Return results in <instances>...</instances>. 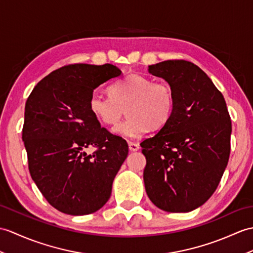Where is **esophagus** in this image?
<instances>
[{
	"label": "esophagus",
	"mask_w": 253,
	"mask_h": 253,
	"mask_svg": "<svg viewBox=\"0 0 253 253\" xmlns=\"http://www.w3.org/2000/svg\"><path fill=\"white\" fill-rule=\"evenodd\" d=\"M128 145H129V150H130V151H133V152H136V151H138V150L140 149L139 144H138V143H136V142H129V143H128Z\"/></svg>",
	"instance_id": "34e87169"
}]
</instances>
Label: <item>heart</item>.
<instances>
[{"label": "heart", "mask_w": 253, "mask_h": 253, "mask_svg": "<svg viewBox=\"0 0 253 253\" xmlns=\"http://www.w3.org/2000/svg\"><path fill=\"white\" fill-rule=\"evenodd\" d=\"M90 112L105 125H114L125 113L128 119L113 132L138 138L148 129L157 130L169 121L174 108L173 91L166 82H153L146 76L130 74L110 87V95L93 91L88 101Z\"/></svg>", "instance_id": "heart-1"}]
</instances>
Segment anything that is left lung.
Listing matches in <instances>:
<instances>
[{
  "instance_id": "obj_1",
  "label": "left lung",
  "mask_w": 253,
  "mask_h": 253,
  "mask_svg": "<svg viewBox=\"0 0 253 253\" xmlns=\"http://www.w3.org/2000/svg\"><path fill=\"white\" fill-rule=\"evenodd\" d=\"M149 72L171 86L174 108L161 130L140 143L145 191L160 209L189 212L208 201L224 173L231 117L224 97L196 64L167 60Z\"/></svg>"
}]
</instances>
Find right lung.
<instances>
[{"label":"right lung","instance_id":"add662e5","mask_svg":"<svg viewBox=\"0 0 253 253\" xmlns=\"http://www.w3.org/2000/svg\"><path fill=\"white\" fill-rule=\"evenodd\" d=\"M122 74L113 64H69L40 81L25 108L22 141L41 193L63 213L96 212L109 201L128 144L88 107L93 89ZM96 147L88 156L85 150Z\"/></svg>","mask_w":253,"mask_h":253}]
</instances>
